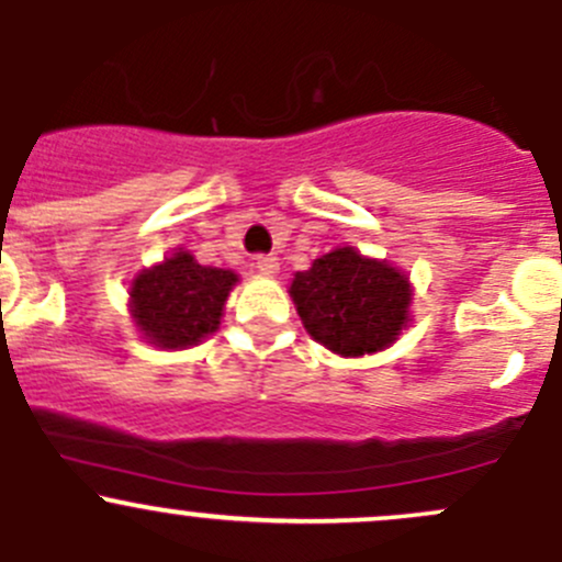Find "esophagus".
Wrapping results in <instances>:
<instances>
[{"mask_svg": "<svg viewBox=\"0 0 562 562\" xmlns=\"http://www.w3.org/2000/svg\"><path fill=\"white\" fill-rule=\"evenodd\" d=\"M252 266H255V271L263 277H274L277 271H280V263H277V258H271V255H258Z\"/></svg>", "mask_w": 562, "mask_h": 562, "instance_id": "1", "label": "esophagus"}]
</instances>
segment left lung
Wrapping results in <instances>:
<instances>
[{"label": "left lung", "instance_id": "1", "mask_svg": "<svg viewBox=\"0 0 562 562\" xmlns=\"http://www.w3.org/2000/svg\"><path fill=\"white\" fill-rule=\"evenodd\" d=\"M288 293L310 337L345 359L391 348L413 321L411 277L348 245L296 271Z\"/></svg>", "mask_w": 562, "mask_h": 562}]
</instances>
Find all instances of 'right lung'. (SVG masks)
I'll return each mask as SVG.
<instances>
[{
	"label": "right lung",
	"mask_w": 562,
	"mask_h": 562,
	"mask_svg": "<svg viewBox=\"0 0 562 562\" xmlns=\"http://www.w3.org/2000/svg\"><path fill=\"white\" fill-rule=\"evenodd\" d=\"M239 274L201 266L176 247L160 263L140 269L130 282V317L135 331L160 350H184L212 337Z\"/></svg>",
	"instance_id": "1"
}]
</instances>
